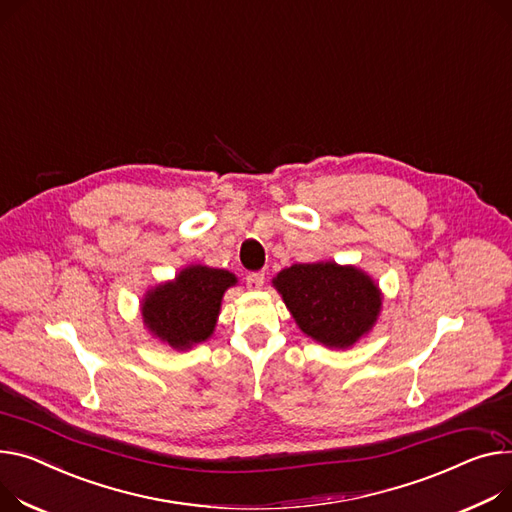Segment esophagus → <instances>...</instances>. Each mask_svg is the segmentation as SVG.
<instances>
[{"label": "esophagus", "mask_w": 512, "mask_h": 512, "mask_svg": "<svg viewBox=\"0 0 512 512\" xmlns=\"http://www.w3.org/2000/svg\"><path fill=\"white\" fill-rule=\"evenodd\" d=\"M263 284H265V274H263V271H253V274L247 276L249 290H261Z\"/></svg>", "instance_id": "34e87169"}]
</instances>
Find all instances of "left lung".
Here are the masks:
<instances>
[{
	"label": "left lung",
	"mask_w": 512,
	"mask_h": 512,
	"mask_svg": "<svg viewBox=\"0 0 512 512\" xmlns=\"http://www.w3.org/2000/svg\"><path fill=\"white\" fill-rule=\"evenodd\" d=\"M298 329L331 350H348L377 325L383 292L364 269L335 261L294 263L271 280Z\"/></svg>",
	"instance_id": "left-lung-1"
}]
</instances>
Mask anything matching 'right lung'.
<instances>
[{"label": "right lung", "instance_id": "add662e5", "mask_svg": "<svg viewBox=\"0 0 512 512\" xmlns=\"http://www.w3.org/2000/svg\"><path fill=\"white\" fill-rule=\"evenodd\" d=\"M238 280L228 269L187 265L179 274L150 288L140 304L142 319L150 335L177 352L212 337L224 292Z\"/></svg>", "mask_w": 512, "mask_h": 512}]
</instances>
